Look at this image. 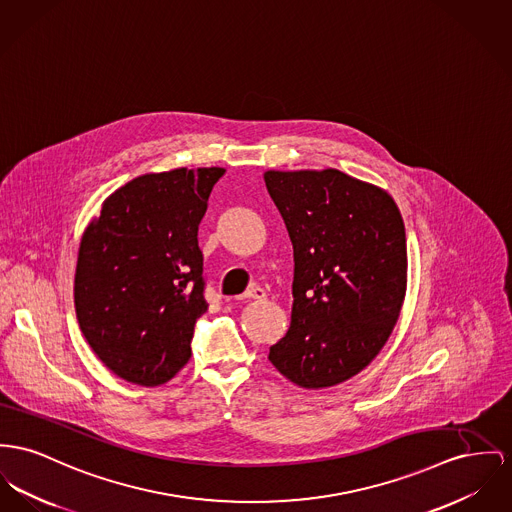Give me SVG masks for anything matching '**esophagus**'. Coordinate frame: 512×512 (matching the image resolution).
I'll list each match as a JSON object with an SVG mask.
<instances>
[{"label":"esophagus","mask_w":512,"mask_h":512,"mask_svg":"<svg viewBox=\"0 0 512 512\" xmlns=\"http://www.w3.org/2000/svg\"><path fill=\"white\" fill-rule=\"evenodd\" d=\"M266 291L262 289V287H250L244 295H240L239 299L240 301H266Z\"/></svg>","instance_id":"34e87169"}]
</instances>
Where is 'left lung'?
Here are the masks:
<instances>
[{
  "mask_svg": "<svg viewBox=\"0 0 512 512\" xmlns=\"http://www.w3.org/2000/svg\"><path fill=\"white\" fill-rule=\"evenodd\" d=\"M293 244V307L268 359L320 390L359 375L386 345L408 287L402 213L380 186L338 169L266 171Z\"/></svg>",
  "mask_w": 512,
  "mask_h": 512,
  "instance_id": "obj_1",
  "label": "left lung"
}]
</instances>
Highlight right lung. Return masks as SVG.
<instances>
[{
  "label": "right lung",
  "instance_id": "obj_1",
  "mask_svg": "<svg viewBox=\"0 0 512 512\" xmlns=\"http://www.w3.org/2000/svg\"><path fill=\"white\" fill-rule=\"evenodd\" d=\"M223 174H141L112 192L83 231L73 283L79 328L128 382L165 384L190 361L194 324L207 310L198 225Z\"/></svg>",
  "mask_w": 512,
  "mask_h": 512
}]
</instances>
